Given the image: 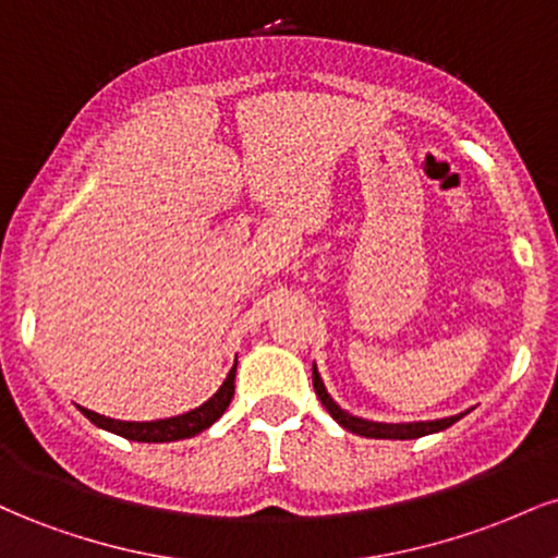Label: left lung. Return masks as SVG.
<instances>
[{
    "label": "left lung",
    "instance_id": "left-lung-1",
    "mask_svg": "<svg viewBox=\"0 0 558 558\" xmlns=\"http://www.w3.org/2000/svg\"><path fill=\"white\" fill-rule=\"evenodd\" d=\"M312 383H315L317 399L323 401L325 409H328L330 417L336 420L341 427H345V430H351V433H356V435H364V438L412 440V438H422V435L446 430V427H451L453 422L462 420V414H457V417L433 420V422H401V425H388V422H369V420H362V417H351L349 412H343V409L330 399L328 390H325V386H323V380H319L317 367H312Z\"/></svg>",
    "mask_w": 558,
    "mask_h": 558
}]
</instances>
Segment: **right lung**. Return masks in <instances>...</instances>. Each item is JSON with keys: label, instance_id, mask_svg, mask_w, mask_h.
<instances>
[{"label": "right lung", "instance_id": "right-lung-1", "mask_svg": "<svg viewBox=\"0 0 558 558\" xmlns=\"http://www.w3.org/2000/svg\"><path fill=\"white\" fill-rule=\"evenodd\" d=\"M233 393H235V364H233V369L228 373L226 383H222L220 390H217L213 399L204 401L202 407L191 409V412L178 414V417L155 420V422H120V420L101 417V414L88 412V409H83V407H78V409H81L83 417L92 420L96 427L120 435V438L138 440V444H170V440L194 438V435L207 430L209 425H215V422L222 417V412L228 409Z\"/></svg>", "mask_w": 558, "mask_h": 558}]
</instances>
